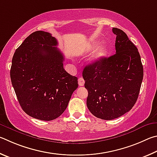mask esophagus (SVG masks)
<instances>
[{
  "instance_id": "1",
  "label": "esophagus",
  "mask_w": 157,
  "mask_h": 157,
  "mask_svg": "<svg viewBox=\"0 0 157 157\" xmlns=\"http://www.w3.org/2000/svg\"><path fill=\"white\" fill-rule=\"evenodd\" d=\"M78 83L79 86H83L85 84V80L82 78V77H80V78L78 79Z\"/></svg>"
}]
</instances>
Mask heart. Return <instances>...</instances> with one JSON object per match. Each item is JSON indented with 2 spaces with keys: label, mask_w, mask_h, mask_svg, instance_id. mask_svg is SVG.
Instances as JSON below:
<instances>
[{
  "label": "heart",
  "mask_w": 157,
  "mask_h": 157,
  "mask_svg": "<svg viewBox=\"0 0 157 157\" xmlns=\"http://www.w3.org/2000/svg\"><path fill=\"white\" fill-rule=\"evenodd\" d=\"M98 45V43H95L94 46L97 47ZM108 48L105 45H102L98 48L95 53L93 54L91 59H90V63L92 64H97V63H100L108 54Z\"/></svg>",
  "instance_id": "b5f03b06"
}]
</instances>
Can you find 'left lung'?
<instances>
[{"label": "left lung", "mask_w": 157, "mask_h": 157, "mask_svg": "<svg viewBox=\"0 0 157 157\" xmlns=\"http://www.w3.org/2000/svg\"><path fill=\"white\" fill-rule=\"evenodd\" d=\"M116 54L84 68L87 106L96 117L112 120L132 108L138 98L144 68L138 49L123 30L115 28Z\"/></svg>", "instance_id": "left-lung-1"}]
</instances>
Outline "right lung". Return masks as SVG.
Segmentation results:
<instances>
[{
  "label": "right lung",
  "mask_w": 157,
  "mask_h": 157,
  "mask_svg": "<svg viewBox=\"0 0 157 157\" xmlns=\"http://www.w3.org/2000/svg\"><path fill=\"white\" fill-rule=\"evenodd\" d=\"M48 32L27 36L12 58L10 77L22 109L36 119L52 121L67 108L78 78L63 68L64 56Z\"/></svg>",
  "instance_id": "1"
}]
</instances>
